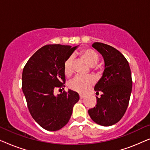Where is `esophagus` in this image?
I'll use <instances>...</instances> for the list:
<instances>
[{
    "instance_id": "34e87169",
    "label": "esophagus",
    "mask_w": 150,
    "mask_h": 150,
    "mask_svg": "<svg viewBox=\"0 0 150 150\" xmlns=\"http://www.w3.org/2000/svg\"><path fill=\"white\" fill-rule=\"evenodd\" d=\"M79 96H80V98H81V99H83V98H85V96L82 95V94H80Z\"/></svg>"
}]
</instances>
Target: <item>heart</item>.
<instances>
[{
  "instance_id": "1",
  "label": "heart",
  "mask_w": 150,
  "mask_h": 150,
  "mask_svg": "<svg viewBox=\"0 0 150 150\" xmlns=\"http://www.w3.org/2000/svg\"><path fill=\"white\" fill-rule=\"evenodd\" d=\"M82 56L85 59L90 66H94L99 61V57L97 52L92 49H85L82 52ZM74 56L71 55L65 60L63 65V71L65 76H69L72 74V63ZM95 83L94 79L91 76H76L69 83V87L71 90L80 93H85Z\"/></svg>"
}]
</instances>
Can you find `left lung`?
<instances>
[{
  "instance_id": "obj_1",
  "label": "left lung",
  "mask_w": 150,
  "mask_h": 150,
  "mask_svg": "<svg viewBox=\"0 0 150 150\" xmlns=\"http://www.w3.org/2000/svg\"><path fill=\"white\" fill-rule=\"evenodd\" d=\"M93 48L102 54L104 61V69L94 89L97 104L88 110L91 120L103 126H110L117 123L128 108L132 92V81L130 65L120 51L109 45L96 42Z\"/></svg>"
}]
</instances>
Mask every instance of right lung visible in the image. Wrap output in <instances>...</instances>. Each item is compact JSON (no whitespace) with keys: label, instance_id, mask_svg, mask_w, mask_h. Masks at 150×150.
I'll use <instances>...</instances> for the list:
<instances>
[{"label":"right lung","instance_id":"add662e5","mask_svg":"<svg viewBox=\"0 0 150 150\" xmlns=\"http://www.w3.org/2000/svg\"><path fill=\"white\" fill-rule=\"evenodd\" d=\"M78 47L46 45L28 59L23 69L22 89L28 110L46 130L57 131L65 126L79 100V93L70 89L54 95V89L65 87L63 65Z\"/></svg>","mask_w":150,"mask_h":150}]
</instances>
